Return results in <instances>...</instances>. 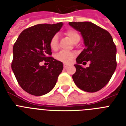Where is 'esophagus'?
<instances>
[{"mask_svg": "<svg viewBox=\"0 0 126 126\" xmlns=\"http://www.w3.org/2000/svg\"><path fill=\"white\" fill-rule=\"evenodd\" d=\"M68 66H69V65H67V64H66V63H64V64H63V67H64V68H67Z\"/></svg>", "mask_w": 126, "mask_h": 126, "instance_id": "1", "label": "esophagus"}]
</instances>
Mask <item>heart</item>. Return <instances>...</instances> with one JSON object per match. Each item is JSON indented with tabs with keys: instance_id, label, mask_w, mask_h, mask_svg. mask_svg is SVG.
Wrapping results in <instances>:
<instances>
[{
	"instance_id": "heart-1",
	"label": "heart",
	"mask_w": 126,
	"mask_h": 126,
	"mask_svg": "<svg viewBox=\"0 0 126 126\" xmlns=\"http://www.w3.org/2000/svg\"><path fill=\"white\" fill-rule=\"evenodd\" d=\"M66 34L71 38V40L73 42L78 39H80V35L79 33L73 29L67 30L66 31ZM49 46L53 50L57 49L58 47V35L57 34H55L51 37L50 42H49ZM75 56V53L72 52L61 51L55 55V59L63 63H69L72 61Z\"/></svg>"
}]
</instances>
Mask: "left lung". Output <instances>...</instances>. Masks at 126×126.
<instances>
[{"mask_svg":"<svg viewBox=\"0 0 126 126\" xmlns=\"http://www.w3.org/2000/svg\"><path fill=\"white\" fill-rule=\"evenodd\" d=\"M73 28L80 32L85 48L77 57L74 82L80 90L95 92L109 82L116 68V47L107 31L93 23L69 22ZM90 61L84 68L80 64Z\"/></svg>","mask_w":126,"mask_h":126,"instance_id":"8db88e82","label":"left lung"}]
</instances>
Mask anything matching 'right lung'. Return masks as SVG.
Returning <instances> with one entry per match:
<instances>
[{"label": "right lung", "instance_id": "right-lung-1", "mask_svg": "<svg viewBox=\"0 0 126 126\" xmlns=\"http://www.w3.org/2000/svg\"><path fill=\"white\" fill-rule=\"evenodd\" d=\"M56 24H38L23 31L13 47L12 69L17 81L29 94L41 96L51 91L63 71V63L54 59L49 42L63 26ZM50 63L41 66L42 61Z\"/></svg>", "mask_w": 126, "mask_h": 126}]
</instances>
